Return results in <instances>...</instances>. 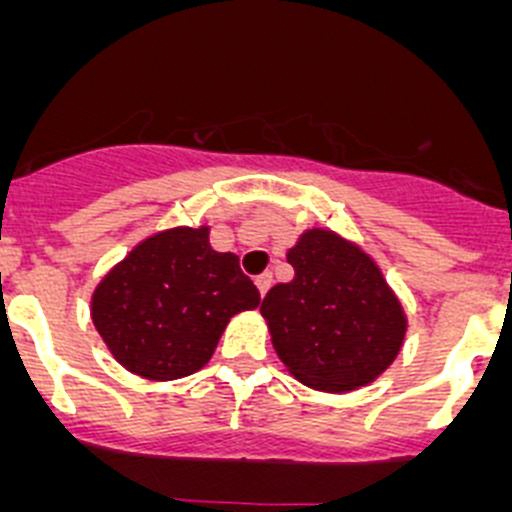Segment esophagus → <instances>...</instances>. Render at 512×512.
<instances>
[{
    "mask_svg": "<svg viewBox=\"0 0 512 512\" xmlns=\"http://www.w3.org/2000/svg\"><path fill=\"white\" fill-rule=\"evenodd\" d=\"M255 283H257V288H260L262 296H265L267 288H270V283H273V273H260L255 278Z\"/></svg>",
    "mask_w": 512,
    "mask_h": 512,
    "instance_id": "obj_1",
    "label": "esophagus"
}]
</instances>
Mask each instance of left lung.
I'll list each match as a JSON object with an SVG mask.
<instances>
[{
  "label": "left lung",
  "mask_w": 512,
  "mask_h": 512,
  "mask_svg": "<svg viewBox=\"0 0 512 512\" xmlns=\"http://www.w3.org/2000/svg\"><path fill=\"white\" fill-rule=\"evenodd\" d=\"M296 275L262 298L273 347L316 390L375 380L400 352L405 316L375 262L342 237L311 229L288 252Z\"/></svg>",
  "instance_id": "1"
}]
</instances>
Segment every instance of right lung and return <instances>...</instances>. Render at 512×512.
Returning <instances> with one entry per match:
<instances>
[{"mask_svg":"<svg viewBox=\"0 0 512 512\" xmlns=\"http://www.w3.org/2000/svg\"><path fill=\"white\" fill-rule=\"evenodd\" d=\"M260 290L239 257L216 252L209 229H170L145 239L96 288V331L117 362L147 380L201 370L234 313Z\"/></svg>","mask_w":512,"mask_h":512,"instance_id":"1","label":"right lung"}]
</instances>
